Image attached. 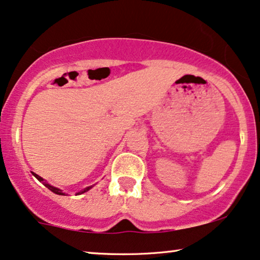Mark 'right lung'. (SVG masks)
Wrapping results in <instances>:
<instances>
[{
	"label": "right lung",
	"instance_id": "obj_1",
	"mask_svg": "<svg viewBox=\"0 0 260 260\" xmlns=\"http://www.w3.org/2000/svg\"><path fill=\"white\" fill-rule=\"evenodd\" d=\"M33 176H34V177H36V178L38 179V181H39V182H41V183H43V184H44L45 186H46V188H47V189H50L52 192L57 193V195H65V193H64L63 191H61V190H60V189L55 188V186H52L51 184H48V183H47V182H45V181H44V179H43V178H41L39 175L34 174V172H33ZM90 189H91V186H88V188H85L84 190H82V191H79V192H77V195H81V193H83V192H86V191H88V190H90Z\"/></svg>",
	"mask_w": 260,
	"mask_h": 260
}]
</instances>
